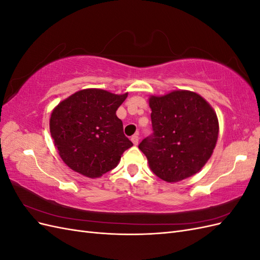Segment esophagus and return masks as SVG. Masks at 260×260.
<instances>
[{"mask_svg":"<svg viewBox=\"0 0 260 260\" xmlns=\"http://www.w3.org/2000/svg\"><path fill=\"white\" fill-rule=\"evenodd\" d=\"M131 141H132V143H133V144H135V145H138V143H139V136H138V135L132 136V137H131Z\"/></svg>","mask_w":260,"mask_h":260,"instance_id":"esophagus-1","label":"esophagus"}]
</instances>
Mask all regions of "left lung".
Listing matches in <instances>:
<instances>
[{"label": "left lung", "mask_w": 260, "mask_h": 260, "mask_svg": "<svg viewBox=\"0 0 260 260\" xmlns=\"http://www.w3.org/2000/svg\"><path fill=\"white\" fill-rule=\"evenodd\" d=\"M153 136L140 143L154 174L169 183L190 178L205 166L216 147L219 122L200 94L175 90L151 95Z\"/></svg>", "instance_id": "1"}]
</instances>
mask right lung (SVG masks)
Segmentation results:
<instances>
[{
	"label": "right lung",
	"mask_w": 260,
	"mask_h": 260,
	"mask_svg": "<svg viewBox=\"0 0 260 260\" xmlns=\"http://www.w3.org/2000/svg\"><path fill=\"white\" fill-rule=\"evenodd\" d=\"M128 93L83 89L55 106L50 132L67 166L84 177L100 178L114 169L133 144L123 135L116 111Z\"/></svg>",
	"instance_id": "obj_1"
}]
</instances>
